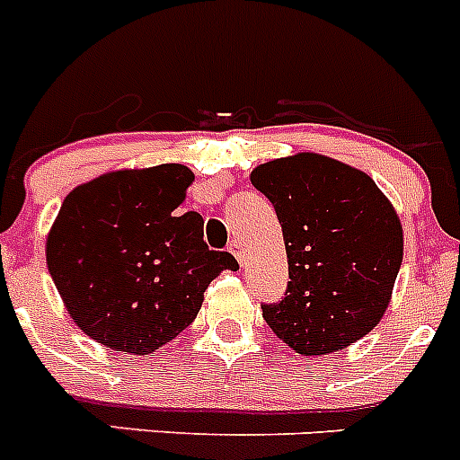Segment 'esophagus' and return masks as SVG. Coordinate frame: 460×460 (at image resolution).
Listing matches in <instances>:
<instances>
[{
	"label": "esophagus",
	"mask_w": 460,
	"mask_h": 460,
	"mask_svg": "<svg viewBox=\"0 0 460 460\" xmlns=\"http://www.w3.org/2000/svg\"><path fill=\"white\" fill-rule=\"evenodd\" d=\"M230 253L237 258L239 265H243V255H246V251H243V243L239 242V239H233V242H230Z\"/></svg>",
	"instance_id": "1"
}]
</instances>
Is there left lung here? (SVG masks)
Instances as JSON below:
<instances>
[{
	"instance_id": "1",
	"label": "left lung",
	"mask_w": 460,
	"mask_h": 460,
	"mask_svg": "<svg viewBox=\"0 0 460 460\" xmlns=\"http://www.w3.org/2000/svg\"><path fill=\"white\" fill-rule=\"evenodd\" d=\"M279 217L288 290L262 306L267 324L304 357L343 350L367 336L392 302L403 227L367 172L323 154L274 158L251 172Z\"/></svg>"
}]
</instances>
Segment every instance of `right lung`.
<instances>
[{"label":"right lung","instance_id":"add662e5","mask_svg":"<svg viewBox=\"0 0 460 460\" xmlns=\"http://www.w3.org/2000/svg\"><path fill=\"white\" fill-rule=\"evenodd\" d=\"M186 165L105 172L66 195L46 239L48 271L73 323L110 350L149 355L195 320L226 251L202 242V217L181 214Z\"/></svg>","mask_w":460,"mask_h":460}]
</instances>
